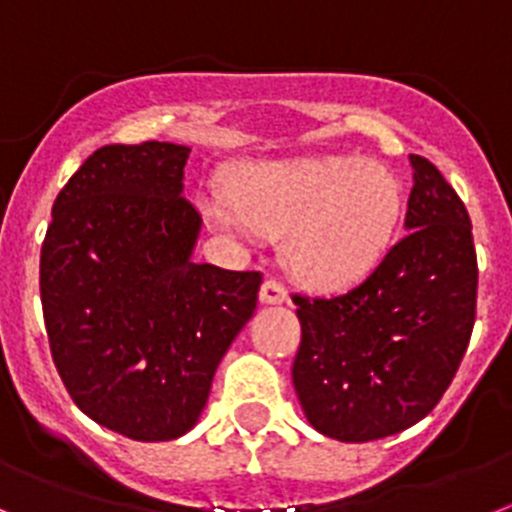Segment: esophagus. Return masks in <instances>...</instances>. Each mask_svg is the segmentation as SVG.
<instances>
[{
	"instance_id": "34e87169",
	"label": "esophagus",
	"mask_w": 512,
	"mask_h": 512,
	"mask_svg": "<svg viewBox=\"0 0 512 512\" xmlns=\"http://www.w3.org/2000/svg\"><path fill=\"white\" fill-rule=\"evenodd\" d=\"M260 301L262 303H285L288 301V288L283 280L267 278L260 288Z\"/></svg>"
}]
</instances>
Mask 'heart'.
<instances>
[{
    "label": "heart",
    "instance_id": "heart-1",
    "mask_svg": "<svg viewBox=\"0 0 512 512\" xmlns=\"http://www.w3.org/2000/svg\"><path fill=\"white\" fill-rule=\"evenodd\" d=\"M229 191L204 199L209 222L242 237L288 234L285 260L313 285H344L370 273L403 211L390 170L349 158L247 165Z\"/></svg>",
    "mask_w": 512,
    "mask_h": 512
}]
</instances>
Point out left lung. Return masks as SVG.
I'll return each mask as SVG.
<instances>
[{
    "instance_id": "obj_1",
    "label": "left lung",
    "mask_w": 512,
    "mask_h": 512,
    "mask_svg": "<svg viewBox=\"0 0 512 512\" xmlns=\"http://www.w3.org/2000/svg\"><path fill=\"white\" fill-rule=\"evenodd\" d=\"M405 234L339 296L293 293V388L319 434L375 441L426 418L459 370L477 311V252L464 201L411 155Z\"/></svg>"
}]
</instances>
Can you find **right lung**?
<instances>
[{"label": "right lung", "mask_w": 512, "mask_h": 512, "mask_svg": "<svg viewBox=\"0 0 512 512\" xmlns=\"http://www.w3.org/2000/svg\"><path fill=\"white\" fill-rule=\"evenodd\" d=\"M191 147L104 145L68 178L40 250L53 365L73 403L135 441L199 421L262 273L191 260L201 216L183 196Z\"/></svg>", "instance_id": "add662e5"}]
</instances>
